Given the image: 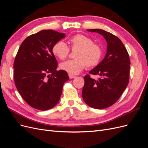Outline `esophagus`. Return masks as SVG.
Here are the masks:
<instances>
[{
	"instance_id": "esophagus-1",
	"label": "esophagus",
	"mask_w": 148,
	"mask_h": 148,
	"mask_svg": "<svg viewBox=\"0 0 148 148\" xmlns=\"http://www.w3.org/2000/svg\"><path fill=\"white\" fill-rule=\"evenodd\" d=\"M69 78H70V79L75 78L76 77V76H75V75H72V74H70V73H69Z\"/></svg>"
}]
</instances>
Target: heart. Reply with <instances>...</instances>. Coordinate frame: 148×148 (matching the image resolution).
<instances>
[{"label":"heart","instance_id":"obj_1","mask_svg":"<svg viewBox=\"0 0 148 148\" xmlns=\"http://www.w3.org/2000/svg\"><path fill=\"white\" fill-rule=\"evenodd\" d=\"M69 43L72 49H78L76 53L77 59L62 62L60 68L70 74H78L87 66H95L99 63L102 56V47L86 36L78 34L69 39ZM52 52L61 60L68 57L70 48L62 41L57 42L52 47Z\"/></svg>","mask_w":148,"mask_h":148}]
</instances>
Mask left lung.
<instances>
[{
  "mask_svg": "<svg viewBox=\"0 0 148 148\" xmlns=\"http://www.w3.org/2000/svg\"><path fill=\"white\" fill-rule=\"evenodd\" d=\"M102 35L107 44L104 59L89 74L99 75L95 79L90 75L84 77L82 97L87 105L102 109L118 101L129 82L130 60L128 53L120 39L115 35L100 29H87Z\"/></svg>",
  "mask_w": 148,
  "mask_h": 148,
  "instance_id": "left-lung-1",
  "label": "left lung"
}]
</instances>
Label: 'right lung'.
I'll list each match as a JSON object with an SVG mask.
<instances>
[{
	"instance_id": "obj_1",
	"label": "right lung",
	"mask_w": 148,
	"mask_h": 148,
	"mask_svg": "<svg viewBox=\"0 0 148 148\" xmlns=\"http://www.w3.org/2000/svg\"><path fill=\"white\" fill-rule=\"evenodd\" d=\"M65 34L52 29L40 31L21 43L13 64L17 90L33 108L46 110L60 100L64 84L69 79L66 71H57L52 52L54 44Z\"/></svg>"
}]
</instances>
